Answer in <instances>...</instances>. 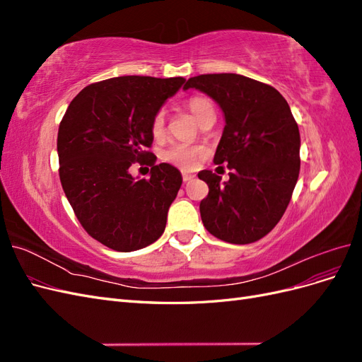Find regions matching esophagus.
<instances>
[{"instance_id":"obj_1","label":"esophagus","mask_w":362,"mask_h":362,"mask_svg":"<svg viewBox=\"0 0 362 362\" xmlns=\"http://www.w3.org/2000/svg\"><path fill=\"white\" fill-rule=\"evenodd\" d=\"M194 178H196L194 175L187 173V172H182V180H184V181H192V180H194Z\"/></svg>"}]
</instances>
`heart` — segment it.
I'll return each instance as SVG.
<instances>
[{"label": "heart", "instance_id": "b5f03b06", "mask_svg": "<svg viewBox=\"0 0 362 362\" xmlns=\"http://www.w3.org/2000/svg\"><path fill=\"white\" fill-rule=\"evenodd\" d=\"M189 110L194 116L196 120H199L205 113L213 110L211 103L201 96H194L189 101ZM164 127H166V113L160 110L154 119H152V134L156 137L163 136ZM206 156V148L202 145H193V144H173L166 152H164L163 158L178 166L182 170H192L198 166L199 161Z\"/></svg>", "mask_w": 362, "mask_h": 362}]
</instances>
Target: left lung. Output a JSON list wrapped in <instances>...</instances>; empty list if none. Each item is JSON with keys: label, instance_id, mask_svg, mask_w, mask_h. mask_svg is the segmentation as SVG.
<instances>
[{"label": "left lung", "instance_id": "obj_1", "mask_svg": "<svg viewBox=\"0 0 362 362\" xmlns=\"http://www.w3.org/2000/svg\"><path fill=\"white\" fill-rule=\"evenodd\" d=\"M211 98L225 117L214 163L228 164L221 182L201 170L208 196L199 211L206 231L234 245L269 234L286 213L300 169V134L288 103L272 86L238 74L192 76L184 90Z\"/></svg>", "mask_w": 362, "mask_h": 362}]
</instances>
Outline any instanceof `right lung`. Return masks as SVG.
<instances>
[{"label": "right lung", "instance_id": "add662e5", "mask_svg": "<svg viewBox=\"0 0 362 362\" xmlns=\"http://www.w3.org/2000/svg\"><path fill=\"white\" fill-rule=\"evenodd\" d=\"M184 81L139 75L104 80L84 87L62 119V187L87 234L113 250L146 247L166 228L182 177L172 164H156L148 148L152 119ZM134 160L150 164L148 180L129 173Z\"/></svg>", "mask_w": 362, "mask_h": 362}]
</instances>
